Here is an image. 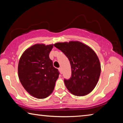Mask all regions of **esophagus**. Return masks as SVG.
<instances>
[{"label": "esophagus", "mask_w": 123, "mask_h": 123, "mask_svg": "<svg viewBox=\"0 0 123 123\" xmlns=\"http://www.w3.org/2000/svg\"><path fill=\"white\" fill-rule=\"evenodd\" d=\"M58 70H59V72H60V73L62 74V69H61V68H58Z\"/></svg>", "instance_id": "obj_1"}]
</instances>
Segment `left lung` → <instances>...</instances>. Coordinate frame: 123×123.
<instances>
[{
	"label": "left lung",
	"mask_w": 123,
	"mask_h": 123,
	"mask_svg": "<svg viewBox=\"0 0 123 123\" xmlns=\"http://www.w3.org/2000/svg\"><path fill=\"white\" fill-rule=\"evenodd\" d=\"M54 46L66 55L71 63V78L64 80L68 90L75 96L89 94L96 86L101 74L100 62L96 52L79 41L57 43Z\"/></svg>",
	"instance_id": "8db88e82"
}]
</instances>
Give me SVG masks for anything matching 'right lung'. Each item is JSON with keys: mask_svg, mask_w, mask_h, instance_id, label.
<instances>
[{"mask_svg": "<svg viewBox=\"0 0 123 123\" xmlns=\"http://www.w3.org/2000/svg\"><path fill=\"white\" fill-rule=\"evenodd\" d=\"M53 46L54 44H34L27 49L19 58V81L27 92L37 98H45L53 92L59 75L49 58Z\"/></svg>", "mask_w": 123, "mask_h": 123, "instance_id": "add662e5", "label": "right lung"}]
</instances>
